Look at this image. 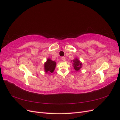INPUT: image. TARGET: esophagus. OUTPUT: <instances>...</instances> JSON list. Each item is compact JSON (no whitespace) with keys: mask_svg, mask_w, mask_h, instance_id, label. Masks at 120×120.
<instances>
[{"mask_svg":"<svg viewBox=\"0 0 120 120\" xmlns=\"http://www.w3.org/2000/svg\"><path fill=\"white\" fill-rule=\"evenodd\" d=\"M61 59L63 61H65L66 60V58H65V57H62Z\"/></svg>","mask_w":120,"mask_h":120,"instance_id":"obj_1","label":"esophagus"}]
</instances>
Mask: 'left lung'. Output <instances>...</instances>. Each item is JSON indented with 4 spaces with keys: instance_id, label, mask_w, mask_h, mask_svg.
<instances>
[{
    "instance_id": "obj_1",
    "label": "left lung",
    "mask_w": 120,
    "mask_h": 120,
    "mask_svg": "<svg viewBox=\"0 0 120 120\" xmlns=\"http://www.w3.org/2000/svg\"><path fill=\"white\" fill-rule=\"evenodd\" d=\"M73 67H74V68L75 69V70L76 71H79L80 68L82 67V63L77 59L75 58L74 60H73Z\"/></svg>"
}]
</instances>
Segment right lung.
<instances>
[{
  "instance_id": "add662e5",
  "label": "right lung",
  "mask_w": 120,
  "mask_h": 120,
  "mask_svg": "<svg viewBox=\"0 0 120 120\" xmlns=\"http://www.w3.org/2000/svg\"><path fill=\"white\" fill-rule=\"evenodd\" d=\"M56 62L50 58L47 59V61L44 63V70L45 72L51 73H53L56 67Z\"/></svg>"
}]
</instances>
